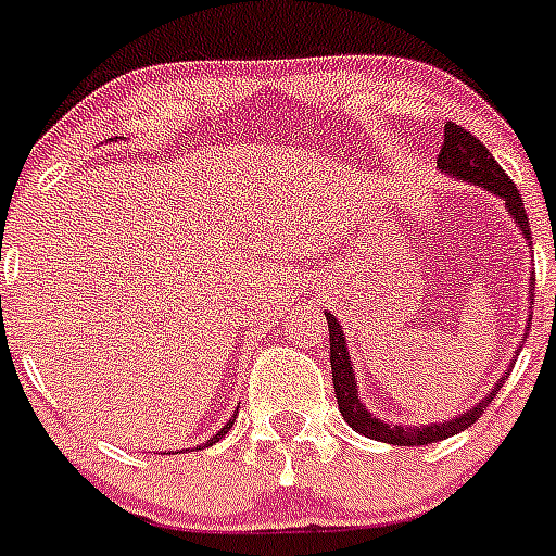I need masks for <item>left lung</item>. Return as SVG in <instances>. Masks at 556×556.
<instances>
[{"label":"left lung","instance_id":"8db88e82","mask_svg":"<svg viewBox=\"0 0 556 556\" xmlns=\"http://www.w3.org/2000/svg\"><path fill=\"white\" fill-rule=\"evenodd\" d=\"M439 169L453 178L466 180V184H475L480 189L491 191L500 200H505L507 214L516 222L521 236L527 238V243L532 247V232H529V219L527 211H523V200L518 194L516 184L505 175V169L494 161V155L489 153V148L480 142L477 137H471V131L455 126V123H447L444 126V144L439 150ZM535 277H529V302L535 295ZM326 315V324H329V359H331V381H334V395L337 406H340V414L345 417V422L356 430V433L367 435V439H376V442L387 444H401V447H419V444L430 442H442V439H450V435L460 433V430L471 428L477 419L482 417V412L489 408V403L494 401V395L502 389L505 378L510 376V370L494 383L489 395L482 397L477 406L466 408L464 414L453 419H444V422H430V425H389L383 419L372 417L365 408V403L359 401V392H356V372L354 365H351L349 349H345V337H342L340 320L331 313ZM529 331V329H527Z\"/></svg>","mask_w":556,"mask_h":556}]
</instances>
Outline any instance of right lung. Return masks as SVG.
<instances>
[{
    "label": "right lung",
    "instance_id": "add662e5",
    "mask_svg": "<svg viewBox=\"0 0 556 556\" xmlns=\"http://www.w3.org/2000/svg\"><path fill=\"white\" fill-rule=\"evenodd\" d=\"M232 422H236V419H230V422H227V425H225V428H222V430H219V433H216V435H211V439H207V442H205V444H207V447H211V444H216V442H219L222 435H225V433H227V430H230V428H232Z\"/></svg>",
    "mask_w": 556,
    "mask_h": 556
}]
</instances>
